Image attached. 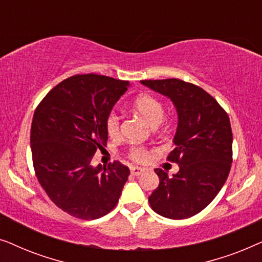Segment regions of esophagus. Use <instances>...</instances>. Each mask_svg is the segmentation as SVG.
Returning a JSON list of instances; mask_svg holds the SVG:
<instances>
[{"label": "esophagus", "instance_id": "obj_1", "mask_svg": "<svg viewBox=\"0 0 262 262\" xmlns=\"http://www.w3.org/2000/svg\"><path fill=\"white\" fill-rule=\"evenodd\" d=\"M130 170H131V174L135 175V177H138V175H141L143 171H144L143 168H139V167H131Z\"/></svg>", "mask_w": 262, "mask_h": 262}]
</instances>
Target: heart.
Here are the masks:
<instances>
[{"mask_svg":"<svg viewBox=\"0 0 262 262\" xmlns=\"http://www.w3.org/2000/svg\"><path fill=\"white\" fill-rule=\"evenodd\" d=\"M134 110L148 123L151 127H156L164 119V106L159 99L150 94H141L135 99ZM120 118L116 112H112L107 117L106 128L111 137L119 132ZM131 157L137 162H144L148 160V152L142 148H134L131 150Z\"/></svg>","mask_w":262,"mask_h":262,"instance_id":"b5f03b06","label":"heart"}]
</instances>
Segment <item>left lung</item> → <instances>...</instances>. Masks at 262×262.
I'll return each instance as SVG.
<instances>
[{"instance_id": "8db88e82", "label": "left lung", "mask_w": 262, "mask_h": 262, "mask_svg": "<svg viewBox=\"0 0 262 262\" xmlns=\"http://www.w3.org/2000/svg\"><path fill=\"white\" fill-rule=\"evenodd\" d=\"M173 102L178 114L175 149L168 160L179 164L169 177L156 168L160 185L149 196L160 216L184 220L205 209L227 181L232 159V132L228 114L198 85L178 80L141 81Z\"/></svg>"}]
</instances>
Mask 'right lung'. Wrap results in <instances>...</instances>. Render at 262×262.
I'll use <instances>...</instances> for the list:
<instances>
[{
  "label": "right lung",
  "mask_w": 262,
  "mask_h": 262,
  "mask_svg": "<svg viewBox=\"0 0 262 262\" xmlns=\"http://www.w3.org/2000/svg\"><path fill=\"white\" fill-rule=\"evenodd\" d=\"M130 82L87 74L57 84L35 110L31 150L38 181L59 209L82 220L117 205L130 169L120 162L92 166L108 139L107 117Z\"/></svg>",
  "instance_id": "right-lung-1"
}]
</instances>
